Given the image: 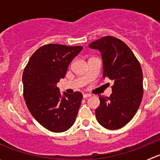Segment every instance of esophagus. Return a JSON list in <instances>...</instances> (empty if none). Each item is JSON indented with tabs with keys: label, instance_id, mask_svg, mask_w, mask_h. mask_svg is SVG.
I'll return each instance as SVG.
<instances>
[{
	"label": "esophagus",
	"instance_id": "34e87169",
	"mask_svg": "<svg viewBox=\"0 0 160 160\" xmlns=\"http://www.w3.org/2000/svg\"><path fill=\"white\" fill-rule=\"evenodd\" d=\"M83 98H89V97L91 96V95L89 94V93H83Z\"/></svg>",
	"mask_w": 160,
	"mask_h": 160
}]
</instances>
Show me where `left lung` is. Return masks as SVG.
Here are the masks:
<instances>
[{
	"label": "left lung",
	"instance_id": "left-lung-1",
	"mask_svg": "<svg viewBox=\"0 0 160 160\" xmlns=\"http://www.w3.org/2000/svg\"><path fill=\"white\" fill-rule=\"evenodd\" d=\"M89 47L101 52L103 78L114 81L109 98L98 95L100 105L95 110L97 120L107 129H118L132 120L141 104V65L130 48L115 37L104 36L90 43Z\"/></svg>",
	"mask_w": 160,
	"mask_h": 160
}]
</instances>
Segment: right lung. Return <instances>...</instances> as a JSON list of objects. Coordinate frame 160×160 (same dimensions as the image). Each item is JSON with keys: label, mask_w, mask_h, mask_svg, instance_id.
<instances>
[{"label": "right lung", "mask_w": 160, "mask_h": 160, "mask_svg": "<svg viewBox=\"0 0 160 160\" xmlns=\"http://www.w3.org/2000/svg\"><path fill=\"white\" fill-rule=\"evenodd\" d=\"M82 49V46L45 45L32 54L24 70L23 96L28 109L51 132H65L75 122L83 94L76 91L61 97L56 84Z\"/></svg>", "instance_id": "obj_1"}]
</instances>
